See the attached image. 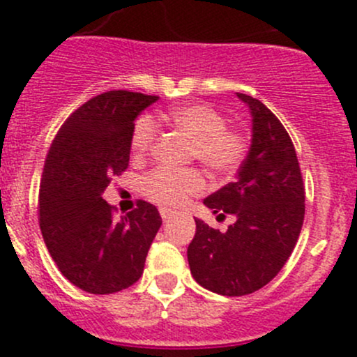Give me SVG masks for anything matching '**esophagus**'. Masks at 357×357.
Listing matches in <instances>:
<instances>
[{"mask_svg":"<svg viewBox=\"0 0 357 357\" xmlns=\"http://www.w3.org/2000/svg\"><path fill=\"white\" fill-rule=\"evenodd\" d=\"M158 212H160V215H162V219H164V221H165V219H169V215H171V211H169V208H165V207H162Z\"/></svg>","mask_w":357,"mask_h":357,"instance_id":"obj_1","label":"esophagus"}]
</instances>
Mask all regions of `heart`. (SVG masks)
<instances>
[{"label":"heart","mask_w":357,"mask_h":357,"mask_svg":"<svg viewBox=\"0 0 357 357\" xmlns=\"http://www.w3.org/2000/svg\"><path fill=\"white\" fill-rule=\"evenodd\" d=\"M165 117L192 142V157L214 176L225 178L238 171L248 153V138L243 131L229 128L225 115L205 103L174 107ZM157 138V121L145 114L131 131V150L136 157L150 152ZM205 178L199 169L157 167L145 176L142 190L150 200L167 207H181L192 197L205 192Z\"/></svg>","instance_id":"b5f03b06"}]
</instances>
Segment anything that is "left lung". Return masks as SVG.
Returning a JSON list of instances; mask_svg holds the SVG:
<instances>
[{
  "mask_svg": "<svg viewBox=\"0 0 357 357\" xmlns=\"http://www.w3.org/2000/svg\"><path fill=\"white\" fill-rule=\"evenodd\" d=\"M252 114V145L236 181L204 204L235 225L221 233L202 219L188 245L193 278L204 289L240 297L268 285L294 252L305 214L301 165L289 132L264 103L236 93Z\"/></svg>",
  "mask_w": 357,
  "mask_h": 357,
  "instance_id": "left-lung-1",
  "label": "left lung"
}]
</instances>
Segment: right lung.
I'll return each mask as SVG.
<instances>
[{
    "label": "right lung",
    "mask_w": 357,
    "mask_h": 357,
    "mask_svg": "<svg viewBox=\"0 0 357 357\" xmlns=\"http://www.w3.org/2000/svg\"><path fill=\"white\" fill-rule=\"evenodd\" d=\"M158 96L119 89L72 112L48 150L39 185V228L60 273L89 294L138 282L162 225L150 202L122 219L102 193L129 165L135 119Z\"/></svg>",
    "instance_id": "right-lung-1"
}]
</instances>
